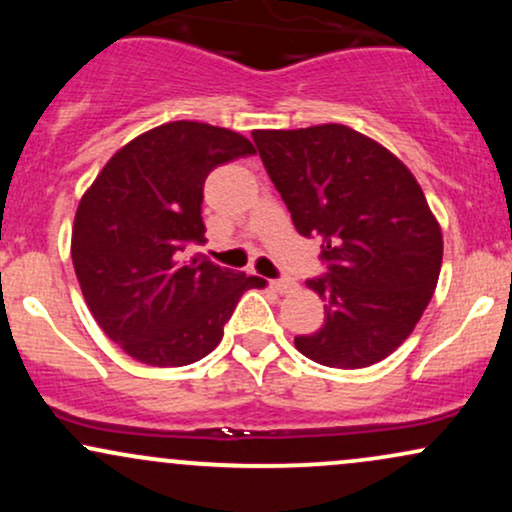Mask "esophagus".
I'll use <instances>...</instances> for the list:
<instances>
[{"label": "esophagus", "instance_id": "1", "mask_svg": "<svg viewBox=\"0 0 512 512\" xmlns=\"http://www.w3.org/2000/svg\"><path fill=\"white\" fill-rule=\"evenodd\" d=\"M269 284H272L274 291L289 293V291L293 289V286H296V281L289 279V276H281V279H272V281H269Z\"/></svg>", "mask_w": 512, "mask_h": 512}]
</instances>
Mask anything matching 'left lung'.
I'll return each instance as SVG.
<instances>
[{
  "label": "left lung",
  "instance_id": "left-lung-1",
  "mask_svg": "<svg viewBox=\"0 0 512 512\" xmlns=\"http://www.w3.org/2000/svg\"><path fill=\"white\" fill-rule=\"evenodd\" d=\"M296 231L320 240L308 279L325 322L296 349L330 368H366L409 337L436 291L443 236L419 182L385 146L344 125L252 132Z\"/></svg>",
  "mask_w": 512,
  "mask_h": 512
}]
</instances>
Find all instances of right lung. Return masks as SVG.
Wrapping results in <instances>:
<instances>
[{
  "instance_id": "add662e5",
  "label": "right lung",
  "mask_w": 512,
  "mask_h": 512,
  "mask_svg": "<svg viewBox=\"0 0 512 512\" xmlns=\"http://www.w3.org/2000/svg\"><path fill=\"white\" fill-rule=\"evenodd\" d=\"M255 154L238 132L178 120L105 163L74 216L72 262L101 330L146 366H187L219 346L223 325L264 279L187 257L202 245L204 180Z\"/></svg>"
}]
</instances>
